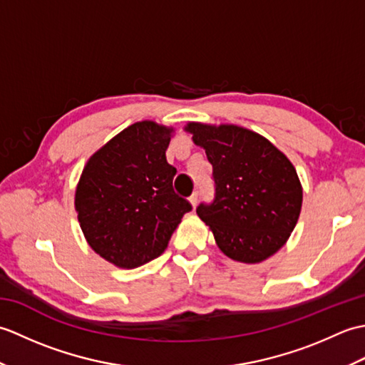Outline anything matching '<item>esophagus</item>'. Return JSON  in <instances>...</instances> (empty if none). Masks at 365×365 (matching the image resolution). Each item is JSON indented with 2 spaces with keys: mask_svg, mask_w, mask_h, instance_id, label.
I'll use <instances>...</instances> for the list:
<instances>
[{
  "mask_svg": "<svg viewBox=\"0 0 365 365\" xmlns=\"http://www.w3.org/2000/svg\"><path fill=\"white\" fill-rule=\"evenodd\" d=\"M197 200H199L197 192H195V195H191V197H190V204H191V207H192V208H196V205H197Z\"/></svg>",
  "mask_w": 365,
  "mask_h": 365,
  "instance_id": "esophagus-1",
  "label": "esophagus"
}]
</instances>
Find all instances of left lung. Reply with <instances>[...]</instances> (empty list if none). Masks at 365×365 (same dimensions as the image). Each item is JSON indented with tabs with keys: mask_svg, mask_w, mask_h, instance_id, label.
I'll return each mask as SVG.
<instances>
[{
	"mask_svg": "<svg viewBox=\"0 0 365 365\" xmlns=\"http://www.w3.org/2000/svg\"><path fill=\"white\" fill-rule=\"evenodd\" d=\"M185 130L213 166L215 200L200 204L197 216L229 259L267 260L287 243L299 218L297 169L267 138L245 127L188 122Z\"/></svg>",
	"mask_w": 365,
	"mask_h": 365,
	"instance_id": "obj_1",
	"label": "left lung"
}]
</instances>
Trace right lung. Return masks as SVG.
<instances>
[{
  "label": "right lung",
  "mask_w": 365,
  "mask_h": 365,
  "mask_svg": "<svg viewBox=\"0 0 365 365\" xmlns=\"http://www.w3.org/2000/svg\"><path fill=\"white\" fill-rule=\"evenodd\" d=\"M174 128L135 122L88 160L75 190V210L92 251L119 268H138L165 252L183 215L177 173L166 161Z\"/></svg>",
  "instance_id": "add662e5"
}]
</instances>
